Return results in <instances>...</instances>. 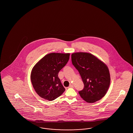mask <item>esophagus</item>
Wrapping results in <instances>:
<instances>
[{"mask_svg": "<svg viewBox=\"0 0 133 133\" xmlns=\"http://www.w3.org/2000/svg\"><path fill=\"white\" fill-rule=\"evenodd\" d=\"M73 87H74L73 85H72V84H71V85H70L69 86V87H68V88H73Z\"/></svg>", "mask_w": 133, "mask_h": 133, "instance_id": "1", "label": "esophagus"}]
</instances>
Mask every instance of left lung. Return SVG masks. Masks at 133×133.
I'll list each match as a JSON object with an SVG mask.
<instances>
[{"label":"left lung","instance_id":"left-lung-1","mask_svg":"<svg viewBox=\"0 0 133 133\" xmlns=\"http://www.w3.org/2000/svg\"><path fill=\"white\" fill-rule=\"evenodd\" d=\"M71 60L84 84V89L79 92L81 97L90 103L100 100L106 95L110 85V75L106 64L86 52L74 53Z\"/></svg>","mask_w":133,"mask_h":133}]
</instances>
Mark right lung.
<instances>
[{
	"instance_id": "obj_1",
	"label": "right lung",
	"mask_w": 133,
	"mask_h": 133,
	"mask_svg": "<svg viewBox=\"0 0 133 133\" xmlns=\"http://www.w3.org/2000/svg\"><path fill=\"white\" fill-rule=\"evenodd\" d=\"M70 53H51L46 55L32 69L30 79L35 92L40 97L53 101L65 89L58 75L69 59Z\"/></svg>"
}]
</instances>
